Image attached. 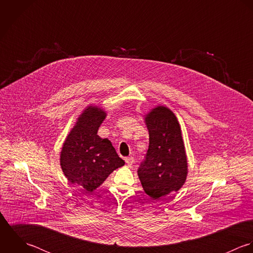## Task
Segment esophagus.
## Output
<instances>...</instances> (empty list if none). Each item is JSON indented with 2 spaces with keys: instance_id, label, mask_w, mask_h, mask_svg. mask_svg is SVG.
I'll return each instance as SVG.
<instances>
[{
  "instance_id": "obj_1",
  "label": "esophagus",
  "mask_w": 253,
  "mask_h": 253,
  "mask_svg": "<svg viewBox=\"0 0 253 253\" xmlns=\"http://www.w3.org/2000/svg\"><path fill=\"white\" fill-rule=\"evenodd\" d=\"M125 161H126L127 165H128L129 167H131V166L133 165V163H134V158H133L132 156H129V157H126V158H125Z\"/></svg>"
}]
</instances>
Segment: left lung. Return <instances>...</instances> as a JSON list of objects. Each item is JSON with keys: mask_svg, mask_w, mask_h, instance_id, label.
Instances as JSON below:
<instances>
[{"mask_svg": "<svg viewBox=\"0 0 253 253\" xmlns=\"http://www.w3.org/2000/svg\"><path fill=\"white\" fill-rule=\"evenodd\" d=\"M150 145L138 175L145 193L159 200L178 192L188 176V158L180 123L174 112L157 105L145 114Z\"/></svg>", "mask_w": 253, "mask_h": 253, "instance_id": "obj_1", "label": "left lung"}]
</instances>
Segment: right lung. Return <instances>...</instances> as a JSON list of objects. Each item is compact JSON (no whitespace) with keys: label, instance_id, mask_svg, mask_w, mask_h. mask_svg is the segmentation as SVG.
<instances>
[{"label":"right lung","instance_id":"add662e5","mask_svg":"<svg viewBox=\"0 0 253 253\" xmlns=\"http://www.w3.org/2000/svg\"><path fill=\"white\" fill-rule=\"evenodd\" d=\"M106 112L98 105H88L78 116L62 145L59 162L71 184L87 192L99 188L115 169L125 164L108 139H101L98 130Z\"/></svg>","mask_w":253,"mask_h":253}]
</instances>
